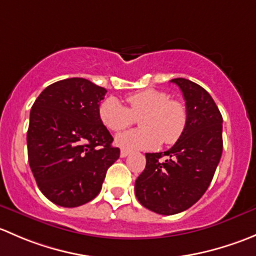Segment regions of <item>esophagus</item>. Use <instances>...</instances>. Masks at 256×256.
<instances>
[{"label": "esophagus", "instance_id": "1", "mask_svg": "<svg viewBox=\"0 0 256 256\" xmlns=\"http://www.w3.org/2000/svg\"><path fill=\"white\" fill-rule=\"evenodd\" d=\"M128 154H130V152H128V151H126V150H121V152H120V156L122 157V158H124V157L128 156Z\"/></svg>", "mask_w": 256, "mask_h": 256}]
</instances>
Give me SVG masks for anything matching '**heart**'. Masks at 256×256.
<instances>
[{"label": "heart", "instance_id": "obj_1", "mask_svg": "<svg viewBox=\"0 0 256 256\" xmlns=\"http://www.w3.org/2000/svg\"><path fill=\"white\" fill-rule=\"evenodd\" d=\"M128 108L114 98L99 108V118L105 128L114 132L125 130L140 118L141 128L118 134L115 144L126 151L154 150L164 141L176 144L184 134L188 122L187 108L180 100L170 99L166 92L146 89L126 98Z\"/></svg>", "mask_w": 256, "mask_h": 256}]
</instances>
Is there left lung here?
<instances>
[{
	"label": "left lung",
	"instance_id": "8db88e82",
	"mask_svg": "<svg viewBox=\"0 0 256 256\" xmlns=\"http://www.w3.org/2000/svg\"><path fill=\"white\" fill-rule=\"evenodd\" d=\"M186 100L184 134L168 151L146 154V167L135 182L138 202L154 213L172 216L192 207L213 180L223 151V118L200 85L172 79ZM166 156V160H161Z\"/></svg>",
	"mask_w": 256,
	"mask_h": 256
}]
</instances>
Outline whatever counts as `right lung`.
<instances>
[{
  "mask_svg": "<svg viewBox=\"0 0 256 256\" xmlns=\"http://www.w3.org/2000/svg\"><path fill=\"white\" fill-rule=\"evenodd\" d=\"M105 94L90 80L69 78L46 88L33 104L28 161L38 188L54 204L73 208L94 200L120 156L99 118Z\"/></svg>",
  "mask_w": 256,
  "mask_h": 256,
  "instance_id": "right-lung-1",
  "label": "right lung"
}]
</instances>
